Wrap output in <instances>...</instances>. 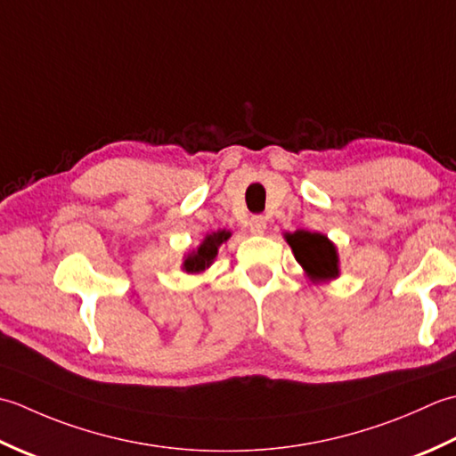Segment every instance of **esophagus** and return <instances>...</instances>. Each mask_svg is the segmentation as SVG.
I'll use <instances>...</instances> for the list:
<instances>
[{
  "label": "esophagus",
  "instance_id": "obj_1",
  "mask_svg": "<svg viewBox=\"0 0 456 456\" xmlns=\"http://www.w3.org/2000/svg\"><path fill=\"white\" fill-rule=\"evenodd\" d=\"M265 228H267V220L264 216L249 218V232H252V234H264Z\"/></svg>",
  "mask_w": 456,
  "mask_h": 456
}]
</instances>
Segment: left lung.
I'll use <instances>...</instances> for the list:
<instances>
[{
    "mask_svg": "<svg viewBox=\"0 0 456 456\" xmlns=\"http://www.w3.org/2000/svg\"><path fill=\"white\" fill-rule=\"evenodd\" d=\"M285 240L311 281L337 280L340 273L337 246L327 236L319 232L297 230L293 234H285Z\"/></svg>",
    "mask_w": 456,
    "mask_h": 456,
    "instance_id": "obj_1",
    "label": "left lung"
}]
</instances>
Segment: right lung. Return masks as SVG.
I'll return each instance as SVG.
<instances>
[{"label": "right lung", "instance_id": "obj_1", "mask_svg": "<svg viewBox=\"0 0 456 456\" xmlns=\"http://www.w3.org/2000/svg\"><path fill=\"white\" fill-rule=\"evenodd\" d=\"M230 236L232 234L228 230H218V232H212V234L204 236L200 246L197 249H192V252L184 257L183 272L200 273V272H204V269H208L212 265V262H215V257L218 256V248L224 244Z\"/></svg>", "mask_w": 456, "mask_h": 456}]
</instances>
